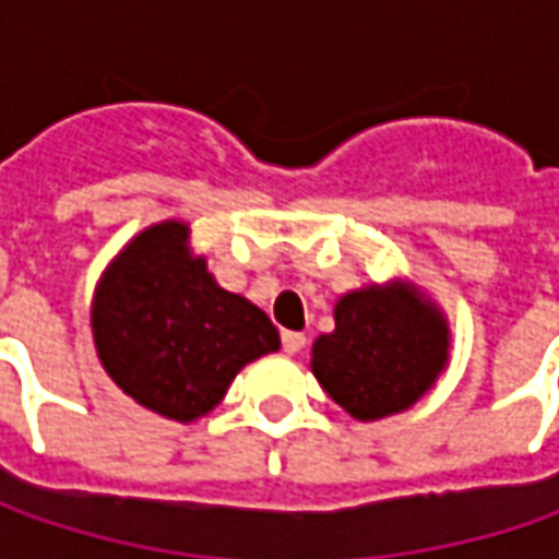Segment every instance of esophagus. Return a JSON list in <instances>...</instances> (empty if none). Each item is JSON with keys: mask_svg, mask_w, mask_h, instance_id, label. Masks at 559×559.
<instances>
[{"mask_svg": "<svg viewBox=\"0 0 559 559\" xmlns=\"http://www.w3.org/2000/svg\"><path fill=\"white\" fill-rule=\"evenodd\" d=\"M304 344H307V337H304L301 331H283V349H286L288 356L301 353Z\"/></svg>", "mask_w": 559, "mask_h": 559, "instance_id": "obj_1", "label": "esophagus"}]
</instances>
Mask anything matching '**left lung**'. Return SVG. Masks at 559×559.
Wrapping results in <instances>:
<instances>
[{
    "label": "left lung",
    "instance_id": "obj_1",
    "mask_svg": "<svg viewBox=\"0 0 559 559\" xmlns=\"http://www.w3.org/2000/svg\"><path fill=\"white\" fill-rule=\"evenodd\" d=\"M450 365L444 310L411 280L353 288L334 304V331L313 341L310 371L359 423L402 414Z\"/></svg>",
    "mask_w": 559,
    "mask_h": 559
}]
</instances>
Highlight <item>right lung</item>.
Masks as SVG:
<instances>
[{"mask_svg": "<svg viewBox=\"0 0 559 559\" xmlns=\"http://www.w3.org/2000/svg\"><path fill=\"white\" fill-rule=\"evenodd\" d=\"M91 331L111 383L176 423L206 417L249 361L280 349L267 313L218 286L182 218L148 225L106 264Z\"/></svg>", "mask_w": 559, "mask_h": 559, "instance_id": "obj_1", "label": "right lung"}]
</instances>
